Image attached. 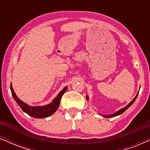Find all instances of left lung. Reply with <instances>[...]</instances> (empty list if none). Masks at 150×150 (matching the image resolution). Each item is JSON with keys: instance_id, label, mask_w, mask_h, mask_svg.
Returning a JSON list of instances; mask_svg holds the SVG:
<instances>
[{"instance_id": "left-lung-1", "label": "left lung", "mask_w": 150, "mask_h": 150, "mask_svg": "<svg viewBox=\"0 0 150 150\" xmlns=\"http://www.w3.org/2000/svg\"><path fill=\"white\" fill-rule=\"evenodd\" d=\"M138 93L137 94V96H135V98H134V99H133L132 101L130 102V103H129L128 105H127L126 106H125L124 108H122V109H120V110H118L117 112H116L115 113H114V114H112V115H102V116L103 117H115V116H117V115H121V114H122L123 112H124L125 110H127L128 109V108L130 107V106L132 105V104L134 103V102L135 101V100H136V98H137V96H138ZM86 98H87V99H88V96H87V97H86Z\"/></svg>"}]
</instances>
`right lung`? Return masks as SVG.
Here are the masks:
<instances>
[{
  "label": "right lung",
  "mask_w": 150,
  "mask_h": 150,
  "mask_svg": "<svg viewBox=\"0 0 150 150\" xmlns=\"http://www.w3.org/2000/svg\"><path fill=\"white\" fill-rule=\"evenodd\" d=\"M67 87H65L58 94V96L53 100V101L50 104H48V105L42 106H30L26 103H24V102H22V100H20L17 97V96L16 95L15 92L13 91L12 85H11V94L13 96L14 100H16V102H17L18 105L20 106V107L22 108V110L24 112L27 113L28 115L35 118H45L47 117L50 116L51 115L54 113L58 109L61 98H62L63 93L67 90Z\"/></svg>",
  "instance_id": "1"
}]
</instances>
